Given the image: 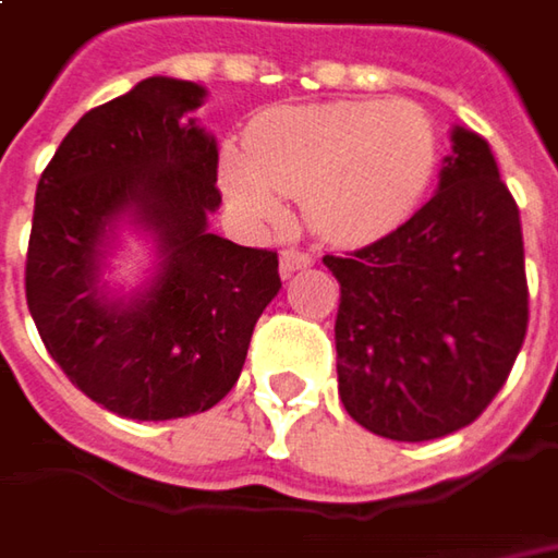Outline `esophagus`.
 <instances>
[{
    "mask_svg": "<svg viewBox=\"0 0 558 558\" xmlns=\"http://www.w3.org/2000/svg\"><path fill=\"white\" fill-rule=\"evenodd\" d=\"M313 257L311 251H298V247H286L282 251V257H279V269H282V276H291V272H298V269H307L313 267Z\"/></svg>",
    "mask_w": 558,
    "mask_h": 558,
    "instance_id": "1",
    "label": "esophagus"
}]
</instances>
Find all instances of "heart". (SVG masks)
Wrapping results in <instances>:
<instances>
[{"instance_id": "1", "label": "heart", "mask_w": 558, "mask_h": 558, "mask_svg": "<svg viewBox=\"0 0 558 558\" xmlns=\"http://www.w3.org/2000/svg\"><path fill=\"white\" fill-rule=\"evenodd\" d=\"M247 158L226 151L220 180L247 217L276 223L279 195L304 198L316 235L363 245L407 223L435 185V120L407 98H341L254 120Z\"/></svg>"}]
</instances>
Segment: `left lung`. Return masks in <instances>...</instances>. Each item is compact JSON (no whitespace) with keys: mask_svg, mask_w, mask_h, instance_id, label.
<instances>
[{"mask_svg":"<svg viewBox=\"0 0 558 558\" xmlns=\"http://www.w3.org/2000/svg\"><path fill=\"white\" fill-rule=\"evenodd\" d=\"M438 192L395 232L326 254L341 286L338 395L373 435L432 440L482 416L527 329L522 220L487 142L453 126Z\"/></svg>","mask_w":558,"mask_h":558,"instance_id":"left-lung-1","label":"left lung"}]
</instances>
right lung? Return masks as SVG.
Wrapping results in <instances>:
<instances>
[{
    "label": "right lung",
    "instance_id": "add662e5",
    "mask_svg": "<svg viewBox=\"0 0 558 558\" xmlns=\"http://www.w3.org/2000/svg\"><path fill=\"white\" fill-rule=\"evenodd\" d=\"M204 86L148 76L86 111L36 185L27 307L46 351L86 397L140 422L204 413L245 366L279 257L207 232L220 207L217 142L189 111ZM120 219L159 242V272L133 299L100 286Z\"/></svg>",
    "mask_w": 558,
    "mask_h": 558
}]
</instances>
